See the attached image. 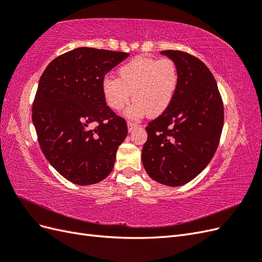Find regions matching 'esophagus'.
Segmentation results:
<instances>
[{
	"instance_id": "1",
	"label": "esophagus",
	"mask_w": 262,
	"mask_h": 262,
	"mask_svg": "<svg viewBox=\"0 0 262 262\" xmlns=\"http://www.w3.org/2000/svg\"><path fill=\"white\" fill-rule=\"evenodd\" d=\"M137 126H138V124H136V123H133V122H128V131L129 132H131L134 128H137Z\"/></svg>"
}]
</instances>
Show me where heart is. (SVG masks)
Segmentation results:
<instances>
[{
    "mask_svg": "<svg viewBox=\"0 0 262 262\" xmlns=\"http://www.w3.org/2000/svg\"><path fill=\"white\" fill-rule=\"evenodd\" d=\"M118 78L105 77L101 92L106 105L120 112L133 97L125 116L138 120L150 114L160 116L170 106L178 89L179 74L170 59L139 55L117 71Z\"/></svg>",
    "mask_w": 262,
    "mask_h": 262,
    "instance_id": "obj_1",
    "label": "heart"
}]
</instances>
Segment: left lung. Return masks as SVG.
I'll return each instance as SVG.
<instances>
[{"mask_svg":"<svg viewBox=\"0 0 262 262\" xmlns=\"http://www.w3.org/2000/svg\"><path fill=\"white\" fill-rule=\"evenodd\" d=\"M175 62L178 89L170 106L146 126L142 163L153 180L179 187L207 167L217 148L224 108L217 84L202 61L186 52H161Z\"/></svg>","mask_w":262,"mask_h":262,"instance_id":"obj_1","label":"left lung"}]
</instances>
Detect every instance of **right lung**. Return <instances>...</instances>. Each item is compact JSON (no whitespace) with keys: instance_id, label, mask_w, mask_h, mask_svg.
<instances>
[{"instance_id":"right-lung-1","label":"right lung","mask_w":262,"mask_h":262,"mask_svg":"<svg viewBox=\"0 0 262 262\" xmlns=\"http://www.w3.org/2000/svg\"><path fill=\"white\" fill-rule=\"evenodd\" d=\"M129 53L81 47L46 68L33 105V123L47 160L61 176L89 186L112 172L128 128L105 102V75Z\"/></svg>"}]
</instances>
